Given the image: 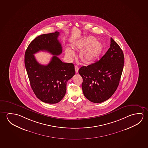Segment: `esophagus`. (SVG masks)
I'll return each mask as SVG.
<instances>
[{
  "mask_svg": "<svg viewBox=\"0 0 148 148\" xmlns=\"http://www.w3.org/2000/svg\"><path fill=\"white\" fill-rule=\"evenodd\" d=\"M75 73H78V71H79V67H78V66L75 65Z\"/></svg>",
  "mask_w": 148,
  "mask_h": 148,
  "instance_id": "obj_1",
  "label": "esophagus"
}]
</instances>
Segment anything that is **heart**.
<instances>
[{
    "mask_svg": "<svg viewBox=\"0 0 148 148\" xmlns=\"http://www.w3.org/2000/svg\"><path fill=\"white\" fill-rule=\"evenodd\" d=\"M93 36L83 38L77 40L73 46L75 49L81 50L79 54L80 60L85 64L93 63L101 56L103 46L101 42L97 40ZM65 53L67 56L72 59L75 56V52L70 48H66Z\"/></svg>",
    "mask_w": 148,
    "mask_h": 148,
    "instance_id": "b5f03b06",
    "label": "heart"
}]
</instances>
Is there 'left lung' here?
Returning <instances> with one entry per match:
<instances>
[{
	"label": "left lung",
	"mask_w": 148,
	"mask_h": 148,
	"mask_svg": "<svg viewBox=\"0 0 148 148\" xmlns=\"http://www.w3.org/2000/svg\"><path fill=\"white\" fill-rule=\"evenodd\" d=\"M124 63L122 50L110 38V48L101 59L79 70L83 78L82 88L85 97L97 103L110 98L119 84Z\"/></svg>",
	"instance_id": "left-lung-1"
}]
</instances>
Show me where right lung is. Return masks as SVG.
<instances>
[{
    "mask_svg": "<svg viewBox=\"0 0 148 148\" xmlns=\"http://www.w3.org/2000/svg\"><path fill=\"white\" fill-rule=\"evenodd\" d=\"M60 33L44 34L33 40L26 50L25 64L34 93L40 101L55 104L59 102L66 94L68 80L75 75L73 63H64L57 56L62 52V47L58 38ZM45 51L54 55L47 66L41 65L34 54Z\"/></svg>",
    "mask_w": 148,
    "mask_h": 148,
    "instance_id": "right-lung-1",
    "label": "right lung"
}]
</instances>
